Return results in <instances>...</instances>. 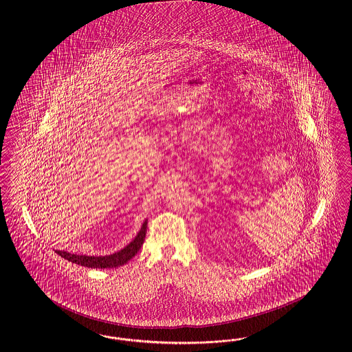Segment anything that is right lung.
<instances>
[{
	"mask_svg": "<svg viewBox=\"0 0 352 352\" xmlns=\"http://www.w3.org/2000/svg\"><path fill=\"white\" fill-rule=\"evenodd\" d=\"M146 232H147V221H144L138 234L130 244L125 246L124 249H121L118 253H113L111 256H77V254H71L64 250L63 252L56 250V254H59L62 258L72 262V263L89 267V268H116V267L128 263L129 261L138 253L140 246L143 245Z\"/></svg>",
	"mask_w": 352,
	"mask_h": 352,
	"instance_id": "right-lung-1",
	"label": "right lung"
}]
</instances>
